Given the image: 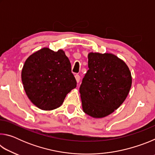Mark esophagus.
Masks as SVG:
<instances>
[{
  "label": "esophagus",
  "mask_w": 155,
  "mask_h": 155,
  "mask_svg": "<svg viewBox=\"0 0 155 155\" xmlns=\"http://www.w3.org/2000/svg\"><path fill=\"white\" fill-rule=\"evenodd\" d=\"M75 78H76V81H77V83H79L80 79H81L80 76L78 75V74H76V75H75Z\"/></svg>",
  "instance_id": "34e87169"
}]
</instances>
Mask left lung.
<instances>
[{"instance_id":"obj_1","label":"left lung","mask_w":155,"mask_h":155,"mask_svg":"<svg viewBox=\"0 0 155 155\" xmlns=\"http://www.w3.org/2000/svg\"><path fill=\"white\" fill-rule=\"evenodd\" d=\"M79 89L83 111L94 118L112 114L124 103L132 85L126 63L111 53L91 52Z\"/></svg>"}]
</instances>
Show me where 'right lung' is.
<instances>
[{
    "label": "right lung",
    "instance_id": "obj_1",
    "mask_svg": "<svg viewBox=\"0 0 155 155\" xmlns=\"http://www.w3.org/2000/svg\"><path fill=\"white\" fill-rule=\"evenodd\" d=\"M21 77L28 99L44 111L58 108L77 87L70 60L63 50L54 52L45 47L31 54Z\"/></svg>",
    "mask_w": 155,
    "mask_h": 155
}]
</instances>
